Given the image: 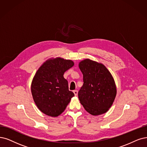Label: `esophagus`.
Segmentation results:
<instances>
[{"label":"esophagus","mask_w":147,"mask_h":147,"mask_svg":"<svg viewBox=\"0 0 147 147\" xmlns=\"http://www.w3.org/2000/svg\"><path fill=\"white\" fill-rule=\"evenodd\" d=\"M73 93H74L75 96H77L78 94V90H74L73 91Z\"/></svg>","instance_id":"esophagus-1"}]
</instances>
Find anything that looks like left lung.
Instances as JSON below:
<instances>
[{"instance_id":"8db88e82","label":"left lung","mask_w":147,"mask_h":147,"mask_svg":"<svg viewBox=\"0 0 147 147\" xmlns=\"http://www.w3.org/2000/svg\"><path fill=\"white\" fill-rule=\"evenodd\" d=\"M84 84L78 92L79 99L85 110L92 115L106 113L116 95L115 80L104 65L90 59L80 62Z\"/></svg>"}]
</instances>
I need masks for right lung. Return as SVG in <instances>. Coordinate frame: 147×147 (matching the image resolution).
I'll use <instances>...</instances> for the list:
<instances>
[{
  "mask_svg": "<svg viewBox=\"0 0 147 147\" xmlns=\"http://www.w3.org/2000/svg\"><path fill=\"white\" fill-rule=\"evenodd\" d=\"M73 65L72 61L56 58L45 62L36 72L31 93L37 107L45 115L58 116L74 96L63 78L64 73Z\"/></svg>",
  "mask_w": 147,
  "mask_h": 147,
  "instance_id": "add662e5",
  "label": "right lung"
}]
</instances>
